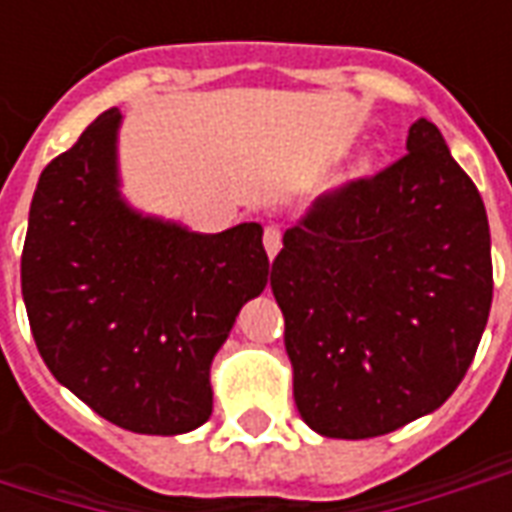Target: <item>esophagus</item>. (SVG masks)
<instances>
[{"label": "esophagus", "instance_id": "34e87169", "mask_svg": "<svg viewBox=\"0 0 512 512\" xmlns=\"http://www.w3.org/2000/svg\"><path fill=\"white\" fill-rule=\"evenodd\" d=\"M263 246H266L268 257L274 260L279 249H282V230H279L277 224H268L266 230H263Z\"/></svg>", "mask_w": 512, "mask_h": 512}]
</instances>
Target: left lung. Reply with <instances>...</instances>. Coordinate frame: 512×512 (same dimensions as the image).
I'll return each mask as SVG.
<instances>
[{"mask_svg":"<svg viewBox=\"0 0 512 512\" xmlns=\"http://www.w3.org/2000/svg\"><path fill=\"white\" fill-rule=\"evenodd\" d=\"M406 150L312 202L271 266L296 406L329 439H373L436 411L488 323L483 197L430 120L408 128Z\"/></svg>","mask_w":512,"mask_h":512,"instance_id":"obj_1","label":"left lung"}]
</instances>
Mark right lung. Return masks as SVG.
I'll use <instances>...</instances> for the list:
<instances>
[{"label":"right lung","mask_w":512,"mask_h":512,"mask_svg":"<svg viewBox=\"0 0 512 512\" xmlns=\"http://www.w3.org/2000/svg\"><path fill=\"white\" fill-rule=\"evenodd\" d=\"M109 109L40 172L21 252V293L43 362L109 422L175 436L213 411L211 362L263 293V227L191 233L120 197Z\"/></svg>","instance_id":"1"}]
</instances>
